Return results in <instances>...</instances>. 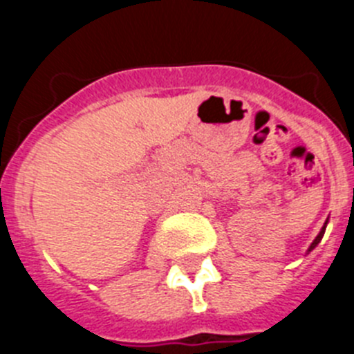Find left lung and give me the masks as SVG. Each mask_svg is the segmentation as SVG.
<instances>
[{
	"label": "left lung",
	"mask_w": 354,
	"mask_h": 354,
	"mask_svg": "<svg viewBox=\"0 0 354 354\" xmlns=\"http://www.w3.org/2000/svg\"><path fill=\"white\" fill-rule=\"evenodd\" d=\"M326 225H328V220H326V223H324V225H323V228H321V232H319V234H317V237H315V239H314V241H312V245H310V246H308V250H306V252L310 253V252H312V250H314V248H315V246H317V245H319V243H321V239H323V236H324V230H326Z\"/></svg>",
	"instance_id": "left-lung-1"
}]
</instances>
